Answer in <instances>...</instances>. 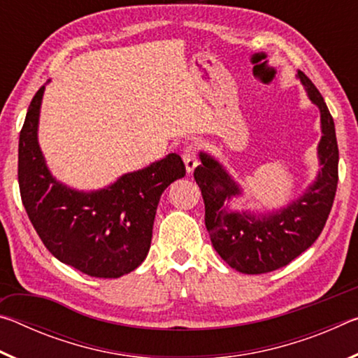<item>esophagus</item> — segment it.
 Wrapping results in <instances>:
<instances>
[{"instance_id":"obj_1","label":"esophagus","mask_w":358,"mask_h":358,"mask_svg":"<svg viewBox=\"0 0 358 358\" xmlns=\"http://www.w3.org/2000/svg\"><path fill=\"white\" fill-rule=\"evenodd\" d=\"M183 161L186 166L187 173H192L194 169L197 166V148L196 145H187L183 150Z\"/></svg>"}]
</instances>
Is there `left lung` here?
Segmentation results:
<instances>
[{"label": "left lung", "mask_w": 358, "mask_h": 358, "mask_svg": "<svg viewBox=\"0 0 358 358\" xmlns=\"http://www.w3.org/2000/svg\"><path fill=\"white\" fill-rule=\"evenodd\" d=\"M308 96L320 108L322 138L319 157L322 171L305 196L268 217L227 213L224 202L240 194L237 185L213 157L201 153L202 164L194 171L205 203V226L216 252L246 275L268 273L292 262L317 240L329 220L338 186V142L335 123L322 94L299 71Z\"/></svg>", "instance_id": "obj_1"}]
</instances>
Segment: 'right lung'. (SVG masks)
Segmentation results:
<instances>
[{
	"mask_svg": "<svg viewBox=\"0 0 358 358\" xmlns=\"http://www.w3.org/2000/svg\"><path fill=\"white\" fill-rule=\"evenodd\" d=\"M41 87L28 107L19 141L23 207L45 248L59 262L94 278H120L147 257L159 199L183 178L178 155L126 173L107 189L78 192L52 177L38 145Z\"/></svg>",
	"mask_w": 358,
	"mask_h": 358,
	"instance_id": "add662e5",
	"label": "right lung"
}]
</instances>
